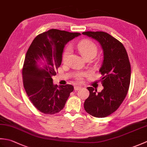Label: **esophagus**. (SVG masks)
<instances>
[{
  "label": "esophagus",
  "instance_id": "esophagus-1",
  "mask_svg": "<svg viewBox=\"0 0 147 147\" xmlns=\"http://www.w3.org/2000/svg\"><path fill=\"white\" fill-rule=\"evenodd\" d=\"M81 88H82V87L80 86H74V89L75 91H78V90H81Z\"/></svg>",
  "mask_w": 147,
  "mask_h": 147
}]
</instances>
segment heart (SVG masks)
<instances>
[{
	"instance_id": "obj_1",
	"label": "heart",
	"mask_w": 147,
	"mask_h": 147,
	"mask_svg": "<svg viewBox=\"0 0 147 147\" xmlns=\"http://www.w3.org/2000/svg\"><path fill=\"white\" fill-rule=\"evenodd\" d=\"M78 48L81 54L83 57L85 58L87 55L93 54L96 55V52H97V48L96 46L92 42L88 40H84L81 41L78 45ZM72 52L71 47H67L64 51L63 55H62V60L64 62H66L69 56L71 54ZM80 76H79V78H80Z\"/></svg>"
}]
</instances>
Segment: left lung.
I'll use <instances>...</instances> for the list:
<instances>
[{"label":"left lung","mask_w":147,"mask_h":147,"mask_svg":"<svg viewBox=\"0 0 147 147\" xmlns=\"http://www.w3.org/2000/svg\"><path fill=\"white\" fill-rule=\"evenodd\" d=\"M83 35L96 40L103 51V61L99 72L104 86L100 92L88 87L90 95L84 103L87 113L96 117H105L119 107L128 92L131 65L127 52L122 43L104 32H86Z\"/></svg>","instance_id":"1"}]
</instances>
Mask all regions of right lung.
Listing matches in <instances>:
<instances>
[{
    "instance_id": "add662e5",
    "label": "right lung",
    "mask_w": 147,
    "mask_h": 147,
    "mask_svg": "<svg viewBox=\"0 0 147 147\" xmlns=\"http://www.w3.org/2000/svg\"><path fill=\"white\" fill-rule=\"evenodd\" d=\"M81 35L51 29L33 40L26 52L23 68L24 88L33 105L46 114H54L64 107L73 91L71 85L53 83L66 43Z\"/></svg>"
}]
</instances>
